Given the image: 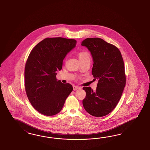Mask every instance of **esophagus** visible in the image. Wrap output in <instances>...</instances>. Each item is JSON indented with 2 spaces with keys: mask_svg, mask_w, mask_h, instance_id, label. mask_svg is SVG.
I'll return each instance as SVG.
<instances>
[{
  "mask_svg": "<svg viewBox=\"0 0 150 150\" xmlns=\"http://www.w3.org/2000/svg\"><path fill=\"white\" fill-rule=\"evenodd\" d=\"M80 88H81L80 87L76 86H73V89H74V91H76V90H79Z\"/></svg>",
  "mask_w": 150,
  "mask_h": 150,
  "instance_id": "1",
  "label": "esophagus"
}]
</instances>
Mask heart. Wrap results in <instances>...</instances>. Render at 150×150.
<instances>
[{"mask_svg": "<svg viewBox=\"0 0 150 150\" xmlns=\"http://www.w3.org/2000/svg\"><path fill=\"white\" fill-rule=\"evenodd\" d=\"M79 59L83 58H90V55L87 52H81L79 54Z\"/></svg>", "mask_w": 150, "mask_h": 150, "instance_id": "b5f03b06", "label": "heart"}]
</instances>
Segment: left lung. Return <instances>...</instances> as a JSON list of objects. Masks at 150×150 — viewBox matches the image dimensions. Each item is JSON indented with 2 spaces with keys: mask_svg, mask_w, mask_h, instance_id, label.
I'll return each mask as SVG.
<instances>
[{
  "mask_svg": "<svg viewBox=\"0 0 150 150\" xmlns=\"http://www.w3.org/2000/svg\"><path fill=\"white\" fill-rule=\"evenodd\" d=\"M93 59L92 74L98 80L93 91L84 87L86 97L82 104L87 113L96 117L110 113L118 104L125 86L124 64L120 52L115 46L99 38H88L81 42Z\"/></svg>",
  "mask_w": 150,
  "mask_h": 150,
  "instance_id": "1",
  "label": "left lung"
}]
</instances>
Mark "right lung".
I'll list each match as a JSON object with an SVG mask.
<instances>
[{
    "label": "right lung",
    "mask_w": 150,
    "mask_h": 150,
    "mask_svg": "<svg viewBox=\"0 0 150 150\" xmlns=\"http://www.w3.org/2000/svg\"><path fill=\"white\" fill-rule=\"evenodd\" d=\"M76 41L62 37L47 38L38 43L29 55L25 68V85L33 107L47 116L58 113L73 91L70 83L57 81L66 55Z\"/></svg>",
    "instance_id": "right-lung-1"
}]
</instances>
